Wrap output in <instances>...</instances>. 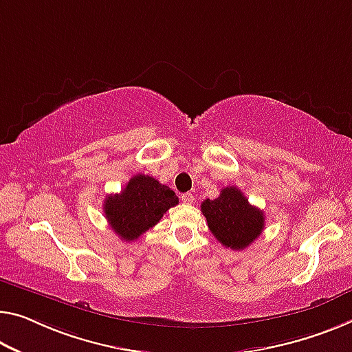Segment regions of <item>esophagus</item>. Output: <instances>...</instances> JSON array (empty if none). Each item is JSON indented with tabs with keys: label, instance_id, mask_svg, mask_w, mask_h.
Returning a JSON list of instances; mask_svg holds the SVG:
<instances>
[{
	"label": "esophagus",
	"instance_id": "1",
	"mask_svg": "<svg viewBox=\"0 0 352 352\" xmlns=\"http://www.w3.org/2000/svg\"><path fill=\"white\" fill-rule=\"evenodd\" d=\"M181 199L184 203H187V204H192L193 201H195V197L192 193H182L181 195Z\"/></svg>",
	"mask_w": 352,
	"mask_h": 352
}]
</instances>
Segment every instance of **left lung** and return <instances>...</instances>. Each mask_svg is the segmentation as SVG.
Returning <instances> with one entry per match:
<instances>
[{
	"instance_id": "left-lung-1",
	"label": "left lung",
	"mask_w": 352,
	"mask_h": 352,
	"mask_svg": "<svg viewBox=\"0 0 352 352\" xmlns=\"http://www.w3.org/2000/svg\"><path fill=\"white\" fill-rule=\"evenodd\" d=\"M201 212L221 245L244 250L264 230V214L252 206L237 187L221 188L220 197L204 199Z\"/></svg>"
}]
</instances>
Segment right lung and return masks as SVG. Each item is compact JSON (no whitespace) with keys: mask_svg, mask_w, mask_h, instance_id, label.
<instances>
[{"mask_svg":"<svg viewBox=\"0 0 352 352\" xmlns=\"http://www.w3.org/2000/svg\"><path fill=\"white\" fill-rule=\"evenodd\" d=\"M179 203L176 193L151 176H133L121 193L107 197L105 217L122 241H137L157 225L170 208Z\"/></svg>","mask_w":352,"mask_h":352,"instance_id":"right-lung-1","label":"right lung"}]
</instances>
